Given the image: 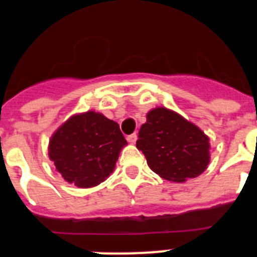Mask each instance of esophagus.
<instances>
[{
    "label": "esophagus",
    "mask_w": 257,
    "mask_h": 257,
    "mask_svg": "<svg viewBox=\"0 0 257 257\" xmlns=\"http://www.w3.org/2000/svg\"><path fill=\"white\" fill-rule=\"evenodd\" d=\"M136 139H138V136H136V134H133V135L127 136V142L130 143V144H135Z\"/></svg>",
    "instance_id": "1"
}]
</instances>
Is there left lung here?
Segmentation results:
<instances>
[{"label": "left lung", "instance_id": "obj_1", "mask_svg": "<svg viewBox=\"0 0 257 257\" xmlns=\"http://www.w3.org/2000/svg\"><path fill=\"white\" fill-rule=\"evenodd\" d=\"M136 148L152 171L165 180L184 183L205 172L210 163V138L197 124L165 106L147 113Z\"/></svg>", "mask_w": 257, "mask_h": 257}]
</instances>
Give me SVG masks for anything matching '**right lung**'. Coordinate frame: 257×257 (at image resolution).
<instances>
[{
    "instance_id": "1",
    "label": "right lung",
    "mask_w": 257,
    "mask_h": 257,
    "mask_svg": "<svg viewBox=\"0 0 257 257\" xmlns=\"http://www.w3.org/2000/svg\"><path fill=\"white\" fill-rule=\"evenodd\" d=\"M124 145L117 122L87 110L69 117L52 134L49 158L67 183L86 189L109 178Z\"/></svg>"
}]
</instances>
